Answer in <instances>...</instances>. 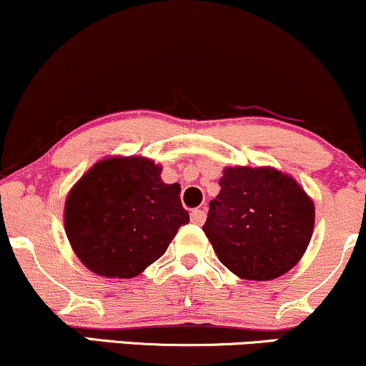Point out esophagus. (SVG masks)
I'll return each instance as SVG.
<instances>
[{"label": "esophagus", "mask_w": 366, "mask_h": 366, "mask_svg": "<svg viewBox=\"0 0 366 366\" xmlns=\"http://www.w3.org/2000/svg\"><path fill=\"white\" fill-rule=\"evenodd\" d=\"M205 216H207V214H205L204 209H195V210H192V214H190L193 224H199V226L204 224Z\"/></svg>", "instance_id": "34e87169"}]
</instances>
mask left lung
I'll use <instances>...</instances> for the list:
<instances>
[{
	"mask_svg": "<svg viewBox=\"0 0 366 366\" xmlns=\"http://www.w3.org/2000/svg\"><path fill=\"white\" fill-rule=\"evenodd\" d=\"M221 192L202 229L219 260L248 281H270L293 269L313 233L315 207L290 178L270 167H226Z\"/></svg>",
	"mask_w": 366,
	"mask_h": 366,
	"instance_id": "left-lung-1",
	"label": "left lung"
}]
</instances>
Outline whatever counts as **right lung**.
I'll return each instance as SVG.
<instances>
[{"label": "right lung", "instance_id": "obj_1", "mask_svg": "<svg viewBox=\"0 0 366 366\" xmlns=\"http://www.w3.org/2000/svg\"><path fill=\"white\" fill-rule=\"evenodd\" d=\"M178 183L161 179L145 157H111L94 164L64 204V231L85 267L104 277L139 276L164 255L190 216Z\"/></svg>", "mask_w": 366, "mask_h": 366}]
</instances>
